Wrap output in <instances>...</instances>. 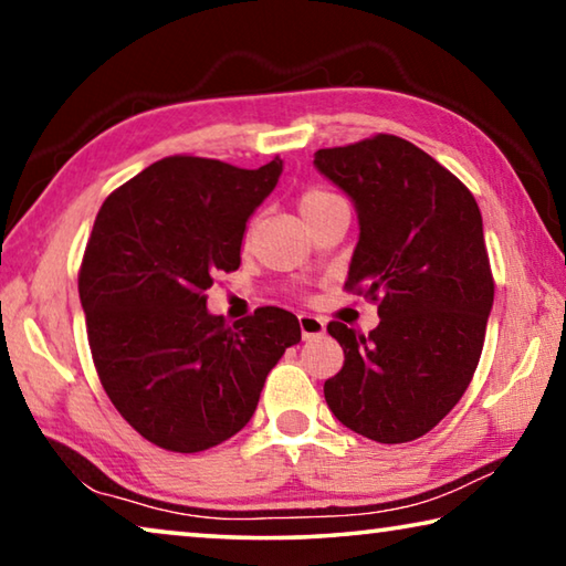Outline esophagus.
I'll list each match as a JSON object with an SVG mask.
<instances>
[{"label":"esophagus","instance_id":"obj_1","mask_svg":"<svg viewBox=\"0 0 566 566\" xmlns=\"http://www.w3.org/2000/svg\"><path fill=\"white\" fill-rule=\"evenodd\" d=\"M300 329L304 339H317L324 334V322L314 314H300Z\"/></svg>","mask_w":566,"mask_h":566}]
</instances>
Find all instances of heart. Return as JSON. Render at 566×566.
<instances>
[{
	"mask_svg": "<svg viewBox=\"0 0 566 566\" xmlns=\"http://www.w3.org/2000/svg\"><path fill=\"white\" fill-rule=\"evenodd\" d=\"M332 199H337V195H332V191H327V189H319V187H312V189H306L304 195L300 197V209H302V214L306 217V214L317 212L319 207L329 205Z\"/></svg>",
	"mask_w": 566,
	"mask_h": 566,
	"instance_id": "heart-1",
	"label": "heart"
}]
</instances>
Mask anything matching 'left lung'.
<instances>
[{
	"instance_id": "1",
	"label": "left lung",
	"mask_w": 566,
	"mask_h": 566,
	"mask_svg": "<svg viewBox=\"0 0 566 566\" xmlns=\"http://www.w3.org/2000/svg\"><path fill=\"white\" fill-rule=\"evenodd\" d=\"M314 167L359 217L344 290L379 302L369 337L329 322L344 367L324 399L352 432L411 442L452 411L482 357L494 302L482 214L452 171L395 134L319 149Z\"/></svg>"
}]
</instances>
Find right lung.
Segmentation results:
<instances>
[{"mask_svg": "<svg viewBox=\"0 0 566 566\" xmlns=\"http://www.w3.org/2000/svg\"><path fill=\"white\" fill-rule=\"evenodd\" d=\"M282 175L219 159L167 157L104 199L80 270V300L104 391L169 452L222 444L252 419L264 379L300 322L260 306L227 327L207 312L217 272L242 262L247 219Z\"/></svg>", "mask_w": 566, "mask_h": 566, "instance_id": "add662e5", "label": "right lung"}]
</instances>
